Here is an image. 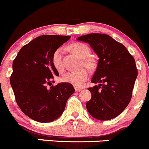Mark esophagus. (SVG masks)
I'll list each match as a JSON object with an SVG mask.
<instances>
[{
    "instance_id": "34e87169",
    "label": "esophagus",
    "mask_w": 149,
    "mask_h": 149,
    "mask_svg": "<svg viewBox=\"0 0 149 149\" xmlns=\"http://www.w3.org/2000/svg\"><path fill=\"white\" fill-rule=\"evenodd\" d=\"M81 88H78V87H75V91H76V92H80V91H81Z\"/></svg>"
}]
</instances>
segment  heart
Wrapping results in <instances>:
<instances>
[{
    "mask_svg": "<svg viewBox=\"0 0 149 149\" xmlns=\"http://www.w3.org/2000/svg\"><path fill=\"white\" fill-rule=\"evenodd\" d=\"M68 49L73 53L77 54L78 56L83 58V63L86 67L89 68H94L95 63L92 58H88L91 54V49L86 44L82 42H75L68 46ZM62 55H63V49L58 48L54 51L52 54V61L54 67L58 72L63 71V65L62 62ZM89 71L86 68H82L78 71H69L66 73L62 77V81L74 86H81L85 81L89 78Z\"/></svg>",
    "mask_w": 149,
    "mask_h": 149,
    "instance_id": "1",
    "label": "heart"
}]
</instances>
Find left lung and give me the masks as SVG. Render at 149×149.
Masks as SVG:
<instances>
[{"label":"left lung","instance_id":"obj_1","mask_svg":"<svg viewBox=\"0 0 149 149\" xmlns=\"http://www.w3.org/2000/svg\"><path fill=\"white\" fill-rule=\"evenodd\" d=\"M77 40L89 44L99 57L91 80L98 86L88 88L92 95L86 103L88 112L99 120L115 118L132 98L138 74L134 58L122 44L105 34H88Z\"/></svg>","mask_w":149,"mask_h":149}]
</instances>
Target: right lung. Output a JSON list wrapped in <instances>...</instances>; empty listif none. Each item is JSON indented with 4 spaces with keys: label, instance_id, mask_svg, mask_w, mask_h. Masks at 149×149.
Here are the masks:
<instances>
[{
    "label": "right lung",
    "instance_id": "1",
    "mask_svg": "<svg viewBox=\"0 0 149 149\" xmlns=\"http://www.w3.org/2000/svg\"><path fill=\"white\" fill-rule=\"evenodd\" d=\"M71 36L42 35L23 46L13 62L10 81L15 100L27 117L38 122H51L64 110L70 96L75 92L71 84H52L59 76L52 64L54 51Z\"/></svg>",
    "mask_w": 149,
    "mask_h": 149
}]
</instances>
